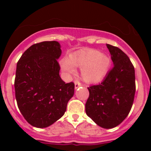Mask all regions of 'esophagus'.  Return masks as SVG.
Segmentation results:
<instances>
[{"label":"esophagus","instance_id":"1","mask_svg":"<svg viewBox=\"0 0 151 151\" xmlns=\"http://www.w3.org/2000/svg\"><path fill=\"white\" fill-rule=\"evenodd\" d=\"M82 86V84L80 83L79 82H75V88L77 89L78 88L81 87Z\"/></svg>","mask_w":151,"mask_h":151}]
</instances>
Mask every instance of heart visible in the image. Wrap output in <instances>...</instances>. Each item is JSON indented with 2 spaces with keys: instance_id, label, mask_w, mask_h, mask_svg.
I'll return each mask as SVG.
<instances>
[{
  "instance_id": "heart-1",
  "label": "heart",
  "mask_w": 151,
  "mask_h": 151,
  "mask_svg": "<svg viewBox=\"0 0 151 151\" xmlns=\"http://www.w3.org/2000/svg\"><path fill=\"white\" fill-rule=\"evenodd\" d=\"M111 60L110 57L100 53L95 49L78 50L61 60L63 71L67 74H74L76 67H81V77L86 83L94 84L102 81L110 70Z\"/></svg>"
}]
</instances>
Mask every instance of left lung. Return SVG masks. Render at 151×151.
<instances>
[{
    "label": "left lung",
    "instance_id": "obj_1",
    "mask_svg": "<svg viewBox=\"0 0 151 151\" xmlns=\"http://www.w3.org/2000/svg\"><path fill=\"white\" fill-rule=\"evenodd\" d=\"M113 67L101 84L88 88L85 112L97 125L112 129L129 115L135 94L134 68L129 57L117 47L106 45Z\"/></svg>",
    "mask_w": 151,
    "mask_h": 151
}]
</instances>
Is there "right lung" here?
<instances>
[{"instance_id": "add662e5", "label": "right lung", "mask_w": 151, "mask_h": 151, "mask_svg": "<svg viewBox=\"0 0 151 151\" xmlns=\"http://www.w3.org/2000/svg\"><path fill=\"white\" fill-rule=\"evenodd\" d=\"M60 47L55 41L35 44L17 63L14 82L17 105L34 127H48L60 119L74 94V83L66 84L60 76Z\"/></svg>"}]
</instances>
